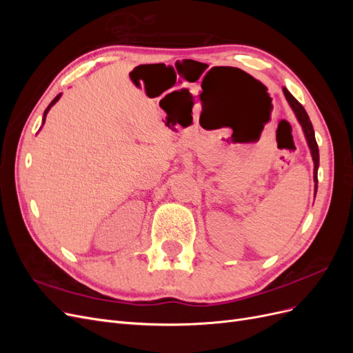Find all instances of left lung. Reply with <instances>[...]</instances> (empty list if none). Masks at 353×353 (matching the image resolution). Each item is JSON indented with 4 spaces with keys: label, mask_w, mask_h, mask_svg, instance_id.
Returning a JSON list of instances; mask_svg holds the SVG:
<instances>
[{
    "label": "left lung",
    "mask_w": 353,
    "mask_h": 353,
    "mask_svg": "<svg viewBox=\"0 0 353 353\" xmlns=\"http://www.w3.org/2000/svg\"><path fill=\"white\" fill-rule=\"evenodd\" d=\"M284 91V95L285 99L288 101V104L292 105L293 112L296 113L299 122H301L302 128H303V132H305V137L307 140V144H309V148H311V153H312V159H314V181H315V191H316V184H318V165H319V152H318V144H316V140H315V132H314V126L311 123V119H309V116L306 113V110L303 109V105L299 103L293 95L288 92L285 88H283Z\"/></svg>",
    "instance_id": "1"
}]
</instances>
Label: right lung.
I'll list each match as a JSON object with an SVG mask.
<instances>
[{
	"label": "right lung",
	"mask_w": 353,
	"mask_h": 353,
	"mask_svg": "<svg viewBox=\"0 0 353 353\" xmlns=\"http://www.w3.org/2000/svg\"><path fill=\"white\" fill-rule=\"evenodd\" d=\"M60 95H61V94H59V95H57V97H56V99H54V100H52V101H51V103H50V104H48V108H47V109H46V112H44V121H46V116H47V113H48V110H50V109H51V105H52V104H54V103H56V101H57V100H59V99H60Z\"/></svg>",
	"instance_id": "right-lung-1"
}]
</instances>
